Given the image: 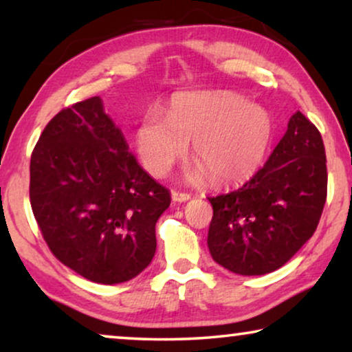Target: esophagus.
I'll return each instance as SVG.
<instances>
[{
	"instance_id": "esophagus-1",
	"label": "esophagus",
	"mask_w": 352,
	"mask_h": 352,
	"mask_svg": "<svg viewBox=\"0 0 352 352\" xmlns=\"http://www.w3.org/2000/svg\"><path fill=\"white\" fill-rule=\"evenodd\" d=\"M171 199L173 201H187L190 199V194L182 190H171Z\"/></svg>"
}]
</instances>
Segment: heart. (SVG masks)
Masks as SVG:
<instances>
[{
    "mask_svg": "<svg viewBox=\"0 0 352 352\" xmlns=\"http://www.w3.org/2000/svg\"><path fill=\"white\" fill-rule=\"evenodd\" d=\"M272 139V118L258 104L228 91L176 96L168 113L148 109L136 129V148L153 176H166L187 152L213 182L248 179Z\"/></svg>",
    "mask_w": 352,
    "mask_h": 352,
    "instance_id": "heart-1",
    "label": "heart"
}]
</instances>
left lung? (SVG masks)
<instances>
[{
	"label": "left lung",
	"mask_w": 352,
	"mask_h": 352,
	"mask_svg": "<svg viewBox=\"0 0 352 352\" xmlns=\"http://www.w3.org/2000/svg\"><path fill=\"white\" fill-rule=\"evenodd\" d=\"M325 163L319 129L301 112L293 113L263 168L237 190L208 197L214 261L240 276L282 267L319 224L327 200Z\"/></svg>",
	"instance_id": "obj_1"
}]
</instances>
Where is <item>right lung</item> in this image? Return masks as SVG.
Listing matches in <instances>:
<instances>
[{"label": "right lung", "instance_id": "1", "mask_svg": "<svg viewBox=\"0 0 352 352\" xmlns=\"http://www.w3.org/2000/svg\"><path fill=\"white\" fill-rule=\"evenodd\" d=\"M171 204L128 151L98 96L62 109L30 160V205L51 253L88 280L122 283L151 264Z\"/></svg>", "mask_w": 352, "mask_h": 352}]
</instances>
